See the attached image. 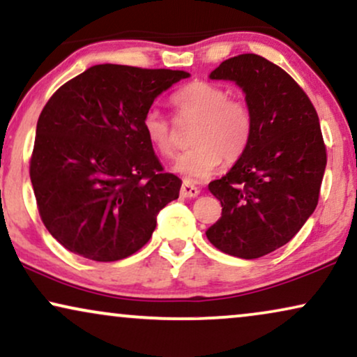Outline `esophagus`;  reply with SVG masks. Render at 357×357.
<instances>
[{
    "instance_id": "esophagus-1",
    "label": "esophagus",
    "mask_w": 357,
    "mask_h": 357,
    "mask_svg": "<svg viewBox=\"0 0 357 357\" xmlns=\"http://www.w3.org/2000/svg\"><path fill=\"white\" fill-rule=\"evenodd\" d=\"M179 194H181V197L192 199V197H197L199 196V189L194 186V184L184 181L181 184V189H179Z\"/></svg>"
}]
</instances>
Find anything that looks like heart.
<instances>
[{
	"label": "heart",
	"instance_id": "heart-1",
	"mask_svg": "<svg viewBox=\"0 0 357 357\" xmlns=\"http://www.w3.org/2000/svg\"><path fill=\"white\" fill-rule=\"evenodd\" d=\"M169 101L181 119H196L189 132L192 146L174 163V171L188 181L208 178L223 160L234 163L248 149L253 135V112L243 98L228 96L227 88L217 83L194 79L171 94ZM142 129L156 153H174L173 127L160 109L151 107L144 114Z\"/></svg>",
	"mask_w": 357,
	"mask_h": 357
}]
</instances>
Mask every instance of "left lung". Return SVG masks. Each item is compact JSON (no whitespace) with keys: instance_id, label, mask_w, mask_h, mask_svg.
I'll list each match as a JSON object with an SVG mask.
<instances>
[{"instance_id":"1","label":"left lung","mask_w":357,"mask_h":357,"mask_svg":"<svg viewBox=\"0 0 357 357\" xmlns=\"http://www.w3.org/2000/svg\"><path fill=\"white\" fill-rule=\"evenodd\" d=\"M211 78L243 89L253 135L231 169L208 184L222 217L206 235L223 253L261 258L289 243L318 204L326 166L318 114L291 75L256 54L222 61Z\"/></svg>"}]
</instances>
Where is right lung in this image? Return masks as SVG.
<instances>
[{
	"label": "right lung",
	"instance_id": "1",
	"mask_svg": "<svg viewBox=\"0 0 357 357\" xmlns=\"http://www.w3.org/2000/svg\"><path fill=\"white\" fill-rule=\"evenodd\" d=\"M189 73L94 65L52 94L37 121L31 183L50 235L71 253L111 263L151 238L179 196L142 129L155 98Z\"/></svg>",
	"mask_w": 357,
	"mask_h": 357
}]
</instances>
